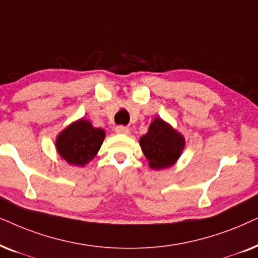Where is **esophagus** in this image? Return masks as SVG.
<instances>
[{
	"label": "esophagus",
	"mask_w": 258,
	"mask_h": 258,
	"mask_svg": "<svg viewBox=\"0 0 258 258\" xmlns=\"http://www.w3.org/2000/svg\"><path fill=\"white\" fill-rule=\"evenodd\" d=\"M115 132L118 133V135H128V132H130V130H128V127H125V126H116L115 127Z\"/></svg>",
	"instance_id": "obj_1"
}]
</instances>
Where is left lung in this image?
I'll list each match as a JSON object with an SVG mask.
<instances>
[{
    "label": "left lung",
    "instance_id": "1",
    "mask_svg": "<svg viewBox=\"0 0 258 258\" xmlns=\"http://www.w3.org/2000/svg\"><path fill=\"white\" fill-rule=\"evenodd\" d=\"M139 145L152 170L173 166L185 149V138L169 122L157 116L150 123L146 135L140 137Z\"/></svg>",
    "mask_w": 258,
    "mask_h": 258
}]
</instances>
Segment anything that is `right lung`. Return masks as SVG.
I'll list each match as a JSON object with an SVG mask.
<instances>
[{
	"label": "right lung",
	"mask_w": 258,
	"mask_h": 258,
	"mask_svg": "<svg viewBox=\"0 0 258 258\" xmlns=\"http://www.w3.org/2000/svg\"><path fill=\"white\" fill-rule=\"evenodd\" d=\"M106 133L102 128L93 127L87 119H79L63 128L56 139L57 153L68 164L85 166L94 159L104 143Z\"/></svg>",
	"instance_id": "add662e5"
}]
</instances>
